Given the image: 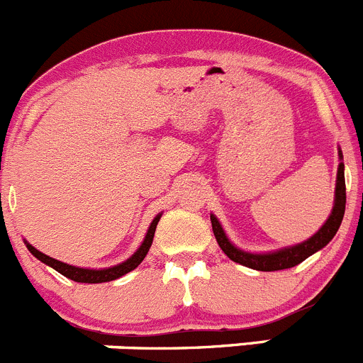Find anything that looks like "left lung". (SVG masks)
Instances as JSON below:
<instances>
[{
    "mask_svg": "<svg viewBox=\"0 0 363 363\" xmlns=\"http://www.w3.org/2000/svg\"><path fill=\"white\" fill-rule=\"evenodd\" d=\"M344 210H346V182H344V164L340 162L339 171H337L335 204H333L332 213H330L325 225H323L314 236H311L307 242L295 247H288V249L277 250V252L272 254H250L236 249V247L229 242L224 229L220 228V224H218V220L213 215H211V228H213V235L215 238H217V243L220 245V249L224 250L225 256H228L229 259L235 261V263H240L243 264V267H249L252 268V270L259 272L286 270V268L296 267V264H300L302 261L307 259L308 256L318 252L319 249H323V247L335 236L337 229L340 228V222H342Z\"/></svg>",
    "mask_w": 363,
    "mask_h": 363,
    "instance_id": "1",
    "label": "left lung"
}]
</instances>
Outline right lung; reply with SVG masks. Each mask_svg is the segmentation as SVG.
Listing matches in <instances>:
<instances>
[{"mask_svg": "<svg viewBox=\"0 0 363 363\" xmlns=\"http://www.w3.org/2000/svg\"><path fill=\"white\" fill-rule=\"evenodd\" d=\"M159 220H160V215H157V217L153 218L152 224H150V229H148V233H146L145 242L141 243V247H139L138 252H135L134 256L128 257L125 263L116 264V267H113V268H104V270H89V268H77V267H72V264L61 263V261H58V259H52V257L42 254L40 250H37L35 247H31L30 243H28V250H30V252L33 254L37 259H40L42 263L49 264V267L55 268L56 272H60L61 275H65V277L72 279V281H75V282H84V284L109 282V281H114V279L121 277V275L128 274V272H132L134 268H138L139 264H141V261L145 259L146 254H148V250H150V247H152L153 236H155V229H157V224H159Z\"/></svg>", "mask_w": 363, "mask_h": 363, "instance_id": "right-lung-1", "label": "right lung"}]
</instances>
